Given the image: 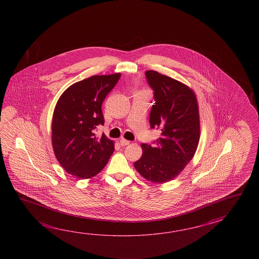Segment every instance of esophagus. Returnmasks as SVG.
<instances>
[{"label":"esophagus","instance_id":"obj_1","mask_svg":"<svg viewBox=\"0 0 259 259\" xmlns=\"http://www.w3.org/2000/svg\"><path fill=\"white\" fill-rule=\"evenodd\" d=\"M119 143H120V145H121V146H126L127 144H130V142L127 141V140H125L124 138H121V139H120Z\"/></svg>","mask_w":259,"mask_h":259}]
</instances>
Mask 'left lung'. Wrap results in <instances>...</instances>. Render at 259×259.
Masks as SVG:
<instances>
[{"mask_svg":"<svg viewBox=\"0 0 259 259\" xmlns=\"http://www.w3.org/2000/svg\"><path fill=\"white\" fill-rule=\"evenodd\" d=\"M154 90L150 113L151 127L161 136L154 145L142 143L143 155L134 163L136 170L154 183L176 178L193 159L200 139V117L196 95L187 85L154 70L145 72Z\"/></svg>","mask_w":259,"mask_h":259,"instance_id":"1","label":"left lung"}]
</instances>
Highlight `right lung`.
<instances>
[{
    "label": "right lung",
    "mask_w": 259,
    "mask_h": 259,
    "mask_svg": "<svg viewBox=\"0 0 259 259\" xmlns=\"http://www.w3.org/2000/svg\"><path fill=\"white\" fill-rule=\"evenodd\" d=\"M120 73L93 76L72 84L55 105L52 121V143L55 157L65 170L79 179L97 175L114 153V142L103 133L102 104L116 86Z\"/></svg>",
    "instance_id": "add662e5"
}]
</instances>
